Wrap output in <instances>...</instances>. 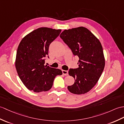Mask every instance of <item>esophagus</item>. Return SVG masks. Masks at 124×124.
Listing matches in <instances>:
<instances>
[{
    "label": "esophagus",
    "instance_id": "1",
    "mask_svg": "<svg viewBox=\"0 0 124 124\" xmlns=\"http://www.w3.org/2000/svg\"><path fill=\"white\" fill-rule=\"evenodd\" d=\"M62 73L63 75L67 76V75H68V71H66V70H62Z\"/></svg>",
    "mask_w": 124,
    "mask_h": 124
}]
</instances>
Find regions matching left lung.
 <instances>
[{
	"label": "left lung",
	"mask_w": 124,
	"mask_h": 124,
	"mask_svg": "<svg viewBox=\"0 0 124 124\" xmlns=\"http://www.w3.org/2000/svg\"><path fill=\"white\" fill-rule=\"evenodd\" d=\"M60 36L73 55L79 58V68L69 71L75 81L68 89L74 94L87 93L96 85L104 69L105 60L101 43L84 27L65 30Z\"/></svg>",
	"instance_id": "1"
}]
</instances>
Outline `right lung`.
Listing matches in <instances>:
<instances>
[{
    "label": "right lung",
    "instance_id": "right-lung-1",
    "mask_svg": "<svg viewBox=\"0 0 124 124\" xmlns=\"http://www.w3.org/2000/svg\"><path fill=\"white\" fill-rule=\"evenodd\" d=\"M61 30L41 27L26 35L17 50L15 67L18 75L25 87L35 93L47 91L53 85L56 76L62 74L58 69L45 65L51 43Z\"/></svg>",
    "mask_w": 124,
    "mask_h": 124
}]
</instances>
